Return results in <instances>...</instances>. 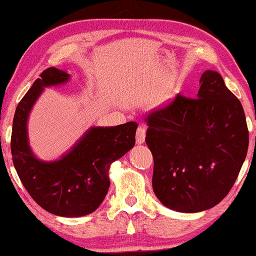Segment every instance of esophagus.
Segmentation results:
<instances>
[{"instance_id": "1", "label": "esophagus", "mask_w": 256, "mask_h": 256, "mask_svg": "<svg viewBox=\"0 0 256 256\" xmlns=\"http://www.w3.org/2000/svg\"><path fill=\"white\" fill-rule=\"evenodd\" d=\"M144 141H146V128L142 127V126H140L138 130H136V143H138V144H142V143H144Z\"/></svg>"}]
</instances>
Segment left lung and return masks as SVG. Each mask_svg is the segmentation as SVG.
<instances>
[{"label": "left lung", "instance_id": "8db88e82", "mask_svg": "<svg viewBox=\"0 0 256 256\" xmlns=\"http://www.w3.org/2000/svg\"><path fill=\"white\" fill-rule=\"evenodd\" d=\"M197 99L177 94L146 114L154 157L152 190L164 206L196 213L226 197L244 162L248 128L242 104L218 72L200 76Z\"/></svg>", "mask_w": 256, "mask_h": 256}]
</instances>
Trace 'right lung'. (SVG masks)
Here are the masks:
<instances>
[{
  "mask_svg": "<svg viewBox=\"0 0 256 256\" xmlns=\"http://www.w3.org/2000/svg\"><path fill=\"white\" fill-rule=\"evenodd\" d=\"M70 74L48 68L20 101L12 121V155L20 182L34 202L59 216L96 211L110 188V168L135 144L136 122L115 127H90L60 158L42 160L29 144L28 118L45 87L68 82Z\"/></svg>",
  "mask_w": 256,
  "mask_h": 256,
  "instance_id": "add662e5",
  "label": "right lung"
}]
</instances>
